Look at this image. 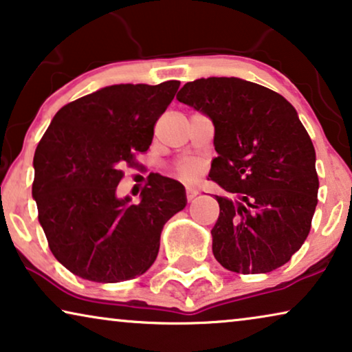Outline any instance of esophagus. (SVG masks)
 <instances>
[{
    "mask_svg": "<svg viewBox=\"0 0 352 352\" xmlns=\"http://www.w3.org/2000/svg\"><path fill=\"white\" fill-rule=\"evenodd\" d=\"M197 194H199V190H197L195 187H192V186H187L186 187V199H187V201L194 200L195 197H197Z\"/></svg>",
    "mask_w": 352,
    "mask_h": 352,
    "instance_id": "esophagus-1",
    "label": "esophagus"
}]
</instances>
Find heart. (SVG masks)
Wrapping results in <instances>:
<instances>
[{"instance_id":"1","label":"heart","mask_w":352,"mask_h":352,"mask_svg":"<svg viewBox=\"0 0 352 352\" xmlns=\"http://www.w3.org/2000/svg\"><path fill=\"white\" fill-rule=\"evenodd\" d=\"M201 171V163L194 160V158H184V160H179L173 168V173L177 177L184 181H194L197 176L200 175Z\"/></svg>"}]
</instances>
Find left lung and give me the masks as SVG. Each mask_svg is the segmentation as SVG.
<instances>
[{
	"instance_id": "8db88e82",
	"label": "left lung",
	"mask_w": 352,
	"mask_h": 352,
	"mask_svg": "<svg viewBox=\"0 0 352 352\" xmlns=\"http://www.w3.org/2000/svg\"><path fill=\"white\" fill-rule=\"evenodd\" d=\"M176 99L213 120L210 177L232 194L216 195L214 258L242 274L283 266L309 234L319 190L316 151L296 110L276 91L234 76L190 81Z\"/></svg>"
}]
</instances>
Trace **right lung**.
<instances>
[{
  "instance_id": "obj_1",
  "label": "right lung",
  "mask_w": 352,
  "mask_h": 352,
  "mask_svg": "<svg viewBox=\"0 0 352 352\" xmlns=\"http://www.w3.org/2000/svg\"><path fill=\"white\" fill-rule=\"evenodd\" d=\"M179 81L113 85L67 104L38 144L32 195L62 266L93 282L141 276L155 261L163 226L186 206L184 187L153 177L141 201L118 199L123 165L138 166Z\"/></svg>"
}]
</instances>
